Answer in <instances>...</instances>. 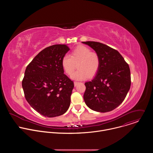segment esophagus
<instances>
[{"mask_svg": "<svg viewBox=\"0 0 153 153\" xmlns=\"http://www.w3.org/2000/svg\"><path fill=\"white\" fill-rule=\"evenodd\" d=\"M78 83H79V82H74V86H77V85H78Z\"/></svg>", "mask_w": 153, "mask_h": 153, "instance_id": "1", "label": "esophagus"}]
</instances>
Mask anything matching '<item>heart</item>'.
I'll return each mask as SVG.
<instances>
[{"label":"heart","mask_w":153,"mask_h":153,"mask_svg":"<svg viewBox=\"0 0 153 153\" xmlns=\"http://www.w3.org/2000/svg\"><path fill=\"white\" fill-rule=\"evenodd\" d=\"M79 70L71 77L74 80H84L93 77L100 67V58L97 54L91 51L85 46H79L71 53V56L65 54L61 60L62 67L65 73L70 75L74 70L75 63Z\"/></svg>","instance_id":"b5f03b06"}]
</instances>
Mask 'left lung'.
<instances>
[{
  "instance_id": "obj_1",
  "label": "left lung",
  "mask_w": 153,
  "mask_h": 153,
  "mask_svg": "<svg viewBox=\"0 0 153 153\" xmlns=\"http://www.w3.org/2000/svg\"><path fill=\"white\" fill-rule=\"evenodd\" d=\"M100 58V67L92 80L85 83L83 99L92 110L111 111L124 100L131 86L129 65L116 50L102 43L82 42Z\"/></svg>"
}]
</instances>
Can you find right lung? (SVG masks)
<instances>
[{"mask_svg": "<svg viewBox=\"0 0 153 153\" xmlns=\"http://www.w3.org/2000/svg\"><path fill=\"white\" fill-rule=\"evenodd\" d=\"M70 50L67 45H54L41 51L28 65L22 80L27 101L41 115L54 117L67 112L74 83L62 67Z\"/></svg>", "mask_w": 153, "mask_h": 153, "instance_id": "right-lung-1", "label": "right lung"}]
</instances>
